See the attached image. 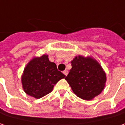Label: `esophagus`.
<instances>
[{
	"instance_id": "esophagus-1",
	"label": "esophagus",
	"mask_w": 125,
	"mask_h": 125,
	"mask_svg": "<svg viewBox=\"0 0 125 125\" xmlns=\"http://www.w3.org/2000/svg\"><path fill=\"white\" fill-rule=\"evenodd\" d=\"M63 73L66 76H67V75L68 74V71H67V70H65L64 71H63Z\"/></svg>"
}]
</instances>
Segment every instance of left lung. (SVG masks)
<instances>
[{
	"label": "left lung",
	"instance_id": "obj_1",
	"mask_svg": "<svg viewBox=\"0 0 125 125\" xmlns=\"http://www.w3.org/2000/svg\"><path fill=\"white\" fill-rule=\"evenodd\" d=\"M71 66L72 68L65 79L78 97L90 100L102 91L106 75L95 60L80 55L71 62Z\"/></svg>",
	"mask_w": 125,
	"mask_h": 125
}]
</instances>
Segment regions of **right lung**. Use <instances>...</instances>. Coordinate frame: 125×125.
<instances>
[{
    "label": "right lung",
    "instance_id": "add662e5",
    "mask_svg": "<svg viewBox=\"0 0 125 125\" xmlns=\"http://www.w3.org/2000/svg\"><path fill=\"white\" fill-rule=\"evenodd\" d=\"M66 76L50 62L48 55L34 58L26 66L22 76L25 92L35 98H41L52 91L54 85Z\"/></svg>",
    "mask_w": 125,
    "mask_h": 125
}]
</instances>
